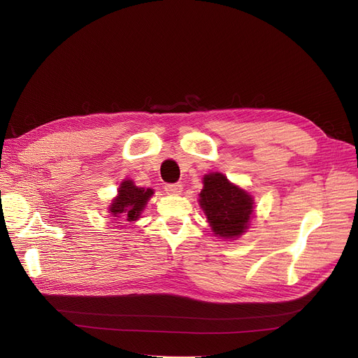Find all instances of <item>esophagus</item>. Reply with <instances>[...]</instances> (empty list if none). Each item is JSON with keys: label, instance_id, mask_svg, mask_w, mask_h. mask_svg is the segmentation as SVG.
<instances>
[{"label": "esophagus", "instance_id": "34e87169", "mask_svg": "<svg viewBox=\"0 0 358 358\" xmlns=\"http://www.w3.org/2000/svg\"><path fill=\"white\" fill-rule=\"evenodd\" d=\"M166 191H167L169 194H171V196H178V194L182 191V185L178 184V182L167 184V185H166Z\"/></svg>", "mask_w": 358, "mask_h": 358}]
</instances>
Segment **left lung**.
<instances>
[{
  "mask_svg": "<svg viewBox=\"0 0 358 358\" xmlns=\"http://www.w3.org/2000/svg\"><path fill=\"white\" fill-rule=\"evenodd\" d=\"M203 182L199 203L207 215L213 233L217 237L233 240L243 236L252 217V197L221 173L204 176Z\"/></svg>",
  "mask_w": 358,
  "mask_h": 358,
  "instance_id": "8db88e82",
  "label": "left lung"
}]
</instances>
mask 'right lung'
Listing matches in <instances>:
<instances>
[{
  "label": "right lung",
  "mask_w": 358,
  "mask_h": 358,
  "mask_svg": "<svg viewBox=\"0 0 358 358\" xmlns=\"http://www.w3.org/2000/svg\"><path fill=\"white\" fill-rule=\"evenodd\" d=\"M152 194L151 188L137 187L133 180H124L108 210L115 221L118 217L122 221H136L140 218Z\"/></svg>",
  "instance_id": "obj_1"
}]
</instances>
